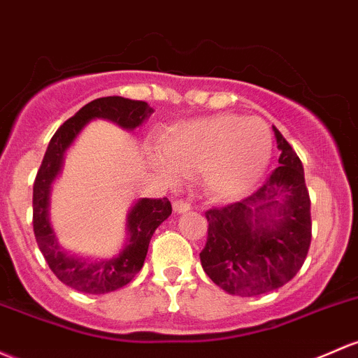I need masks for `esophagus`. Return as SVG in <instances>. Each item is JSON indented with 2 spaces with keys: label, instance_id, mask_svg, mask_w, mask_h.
<instances>
[{
  "label": "esophagus",
  "instance_id": "obj_1",
  "mask_svg": "<svg viewBox=\"0 0 358 358\" xmlns=\"http://www.w3.org/2000/svg\"><path fill=\"white\" fill-rule=\"evenodd\" d=\"M190 209H192V206L187 201H182V199H178V201L173 202V210H175V213H178V214L189 213Z\"/></svg>",
  "mask_w": 358,
  "mask_h": 358
}]
</instances>
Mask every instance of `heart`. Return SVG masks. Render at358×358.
<instances>
[{
  "instance_id": "obj_1",
  "label": "heart",
  "mask_w": 358,
  "mask_h": 358,
  "mask_svg": "<svg viewBox=\"0 0 358 358\" xmlns=\"http://www.w3.org/2000/svg\"><path fill=\"white\" fill-rule=\"evenodd\" d=\"M157 152L169 171L183 176L201 173L213 199L236 201L264 175L273 138L261 118L214 115L171 127L159 138Z\"/></svg>"
}]
</instances>
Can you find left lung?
Segmentation results:
<instances>
[{"label": "left lung", "mask_w": 358, "mask_h": 358, "mask_svg": "<svg viewBox=\"0 0 358 358\" xmlns=\"http://www.w3.org/2000/svg\"><path fill=\"white\" fill-rule=\"evenodd\" d=\"M280 166L250 197L206 213V274L229 295L255 296L288 283L310 247V197L302 161L273 127Z\"/></svg>", "instance_id": "1"}]
</instances>
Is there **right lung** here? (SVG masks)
<instances>
[{
    "mask_svg": "<svg viewBox=\"0 0 358 358\" xmlns=\"http://www.w3.org/2000/svg\"><path fill=\"white\" fill-rule=\"evenodd\" d=\"M154 110L144 101H131L120 96L99 97L80 108L66 120L48 145L44 159L34 182L32 223L37 245L48 266L62 283L77 292L101 295L125 287L142 269L149 242L156 228L171 214V202L163 199H138L127 217V242L120 254L111 259H90L75 255L59 245L50 221L51 185L62 173L66 149L73 144L90 120H108L125 130L141 127Z\"/></svg>",
    "mask_w": 358,
    "mask_h": 358,
    "instance_id": "1",
    "label": "right lung"
}]
</instances>
